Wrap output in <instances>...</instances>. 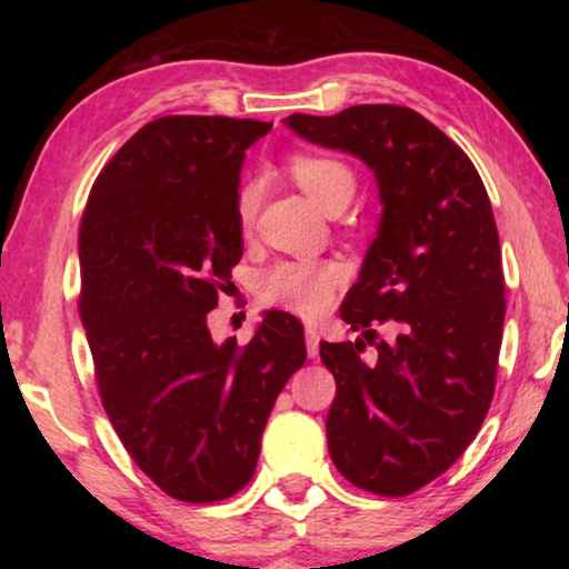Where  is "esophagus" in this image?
Wrapping results in <instances>:
<instances>
[{"label": "esophagus", "instance_id": "34e87169", "mask_svg": "<svg viewBox=\"0 0 569 569\" xmlns=\"http://www.w3.org/2000/svg\"><path fill=\"white\" fill-rule=\"evenodd\" d=\"M319 329L316 326H306V351H308V359H316L319 356Z\"/></svg>", "mask_w": 569, "mask_h": 569}]
</instances>
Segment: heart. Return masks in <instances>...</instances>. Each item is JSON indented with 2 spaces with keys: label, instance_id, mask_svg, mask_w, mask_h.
<instances>
[{
  "label": "heart",
  "instance_id": "obj_1",
  "mask_svg": "<svg viewBox=\"0 0 569 569\" xmlns=\"http://www.w3.org/2000/svg\"><path fill=\"white\" fill-rule=\"evenodd\" d=\"M293 178L306 190V196L319 203L323 210L336 198L353 196L356 178L351 168L341 160L298 156L293 160ZM258 200H261V186L258 180L246 182L238 192V218L240 223H250L256 216ZM343 281V268L331 261H283L258 278V293L266 303L283 306L288 311L301 316H316L329 308L336 286Z\"/></svg>",
  "mask_w": 569,
  "mask_h": 569
}]
</instances>
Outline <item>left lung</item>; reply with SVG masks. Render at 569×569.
Returning a JSON list of instances; mask_svg holds the SVG:
<instances>
[{
    "instance_id": "left-lung-1",
    "label": "left lung",
    "mask_w": 569,
    "mask_h": 569,
    "mask_svg": "<svg viewBox=\"0 0 569 569\" xmlns=\"http://www.w3.org/2000/svg\"><path fill=\"white\" fill-rule=\"evenodd\" d=\"M283 124L373 172L381 218L341 319L353 343L321 341L336 379L326 417L336 469L366 492L429 485L477 437L495 393L505 323L499 236L485 182L437 124L399 104H356ZM389 320L398 339L373 342Z\"/></svg>"
}]
</instances>
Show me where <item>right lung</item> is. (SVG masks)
<instances>
[{
  "mask_svg": "<svg viewBox=\"0 0 569 569\" xmlns=\"http://www.w3.org/2000/svg\"><path fill=\"white\" fill-rule=\"evenodd\" d=\"M271 122L170 114L98 176L80 226V316L114 431L182 502H218L253 477L278 393L306 361L303 326L266 311L246 346L208 313L243 256L246 150Z\"/></svg>",
  "mask_w": 569,
  "mask_h": 569,
  "instance_id": "right-lung-1",
  "label": "right lung"
}]
</instances>
